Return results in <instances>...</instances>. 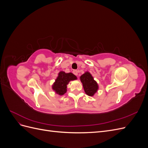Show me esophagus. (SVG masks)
<instances>
[{
    "label": "esophagus",
    "mask_w": 148,
    "mask_h": 148,
    "mask_svg": "<svg viewBox=\"0 0 148 148\" xmlns=\"http://www.w3.org/2000/svg\"><path fill=\"white\" fill-rule=\"evenodd\" d=\"M73 73H74L75 75H78L79 71H78V70H74V71H73Z\"/></svg>",
    "instance_id": "34e87169"
}]
</instances>
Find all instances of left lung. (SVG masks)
Here are the masks:
<instances>
[{"label":"left lung","mask_w":148,"mask_h":148,"mask_svg":"<svg viewBox=\"0 0 148 148\" xmlns=\"http://www.w3.org/2000/svg\"><path fill=\"white\" fill-rule=\"evenodd\" d=\"M85 93L89 96H93L99 89L97 83L93 78L91 74L86 71L80 77Z\"/></svg>","instance_id":"1"}]
</instances>
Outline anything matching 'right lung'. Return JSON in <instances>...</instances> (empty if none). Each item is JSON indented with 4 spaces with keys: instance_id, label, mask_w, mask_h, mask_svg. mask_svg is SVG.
Segmentation results:
<instances>
[{
    "instance_id": "add662e5",
    "label": "right lung",
    "mask_w": 148,
    "mask_h": 148,
    "mask_svg": "<svg viewBox=\"0 0 148 148\" xmlns=\"http://www.w3.org/2000/svg\"><path fill=\"white\" fill-rule=\"evenodd\" d=\"M77 79V77L72 73H65L61 71L58 74V77L53 83L52 88L55 92L60 96L64 95L67 91V84L70 81Z\"/></svg>"
}]
</instances>
